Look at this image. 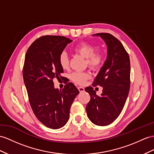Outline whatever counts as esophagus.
Listing matches in <instances>:
<instances>
[{
    "label": "esophagus",
    "instance_id": "obj_1",
    "mask_svg": "<svg viewBox=\"0 0 154 154\" xmlns=\"http://www.w3.org/2000/svg\"><path fill=\"white\" fill-rule=\"evenodd\" d=\"M77 88L79 90L80 92H82L85 91V88L83 87H82V86H78Z\"/></svg>",
    "mask_w": 154,
    "mask_h": 154
}]
</instances>
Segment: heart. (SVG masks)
Listing matches in <instances>:
<instances>
[{
    "label": "heart",
    "instance_id": "obj_1",
    "mask_svg": "<svg viewBox=\"0 0 154 154\" xmlns=\"http://www.w3.org/2000/svg\"><path fill=\"white\" fill-rule=\"evenodd\" d=\"M75 52L86 58V65L92 69H99L103 64L104 55L101 51L97 50L96 47L86 42H81L73 47ZM58 62L63 69H68L69 60L68 54L65 51L59 54ZM90 77L88 72H75L70 75V79L78 85H84Z\"/></svg>",
    "mask_w": 154,
    "mask_h": 154
}]
</instances>
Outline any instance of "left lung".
I'll list each match as a JSON object with an SVG mask.
<instances>
[{"label": "left lung", "instance_id": "left-lung-1", "mask_svg": "<svg viewBox=\"0 0 154 154\" xmlns=\"http://www.w3.org/2000/svg\"><path fill=\"white\" fill-rule=\"evenodd\" d=\"M107 46V57L92 86H103L97 96L92 86L85 88L90 96L86 113L93 124L100 126L111 124L120 115L130 88V60L123 45L112 34L98 33Z\"/></svg>", "mask_w": 154, "mask_h": 154}]
</instances>
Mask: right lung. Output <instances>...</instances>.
<instances>
[{
	"mask_svg": "<svg viewBox=\"0 0 154 154\" xmlns=\"http://www.w3.org/2000/svg\"><path fill=\"white\" fill-rule=\"evenodd\" d=\"M72 42L64 36H43L30 45L25 55L23 76L30 105L39 122L51 129L65 125L71 106L79 93L72 82L62 90L54 87V79L64 77L59 54Z\"/></svg>",
	"mask_w": 154,
	"mask_h": 154,
	"instance_id": "add662e5",
	"label": "right lung"
}]
</instances>
